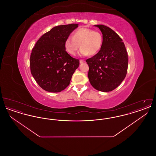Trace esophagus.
I'll return each instance as SVG.
<instances>
[{"mask_svg":"<svg viewBox=\"0 0 156 156\" xmlns=\"http://www.w3.org/2000/svg\"><path fill=\"white\" fill-rule=\"evenodd\" d=\"M80 64H82V63L85 62V60H83V59H80Z\"/></svg>","mask_w":156,"mask_h":156,"instance_id":"34e87169","label":"esophagus"}]
</instances>
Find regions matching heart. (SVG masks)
Instances as JSON below:
<instances>
[{"label": "heart", "mask_w": 156, "mask_h": 156, "mask_svg": "<svg viewBox=\"0 0 156 156\" xmlns=\"http://www.w3.org/2000/svg\"><path fill=\"white\" fill-rule=\"evenodd\" d=\"M102 43L103 38L99 32L81 27L75 31L73 37H67L64 41V48L69 54L75 55L81 46V55H92L101 50Z\"/></svg>", "instance_id": "b5f03b06"}]
</instances>
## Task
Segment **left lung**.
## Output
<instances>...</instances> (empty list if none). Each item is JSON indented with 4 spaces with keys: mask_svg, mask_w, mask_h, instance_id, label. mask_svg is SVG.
<instances>
[{
    "mask_svg": "<svg viewBox=\"0 0 156 156\" xmlns=\"http://www.w3.org/2000/svg\"><path fill=\"white\" fill-rule=\"evenodd\" d=\"M103 37L101 50L87 59L89 66L88 78L91 85L98 90L109 92L116 88L126 77L128 55L122 39L111 28L95 25Z\"/></svg>",
    "mask_w": 156,
    "mask_h": 156,
    "instance_id": "8db88e82",
    "label": "left lung"
}]
</instances>
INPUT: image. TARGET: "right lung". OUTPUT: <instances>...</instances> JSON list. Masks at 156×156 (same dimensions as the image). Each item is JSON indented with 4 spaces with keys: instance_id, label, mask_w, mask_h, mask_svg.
<instances>
[{
    "instance_id": "obj_1",
    "label": "right lung",
    "mask_w": 156,
    "mask_h": 156,
    "mask_svg": "<svg viewBox=\"0 0 156 156\" xmlns=\"http://www.w3.org/2000/svg\"><path fill=\"white\" fill-rule=\"evenodd\" d=\"M78 24L61 25L45 33L31 53V73L38 85L50 92H59L69 85L80 60L73 58L64 48V41Z\"/></svg>"
}]
</instances>
